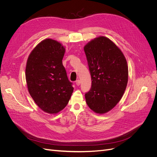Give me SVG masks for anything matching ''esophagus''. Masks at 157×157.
<instances>
[{
    "mask_svg": "<svg viewBox=\"0 0 157 157\" xmlns=\"http://www.w3.org/2000/svg\"><path fill=\"white\" fill-rule=\"evenodd\" d=\"M80 83H81V81H80L79 79H78V80L76 81V85H77V86H79V85H80Z\"/></svg>",
    "mask_w": 157,
    "mask_h": 157,
    "instance_id": "esophagus-1",
    "label": "esophagus"
}]
</instances>
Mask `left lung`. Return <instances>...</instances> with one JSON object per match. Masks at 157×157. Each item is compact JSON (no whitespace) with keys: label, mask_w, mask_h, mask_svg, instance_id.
<instances>
[{"label":"left lung","mask_w":157,"mask_h":157,"mask_svg":"<svg viewBox=\"0 0 157 157\" xmlns=\"http://www.w3.org/2000/svg\"><path fill=\"white\" fill-rule=\"evenodd\" d=\"M92 87L85 94L89 108L97 114L114 108L125 92L128 78V64L121 49L111 40L97 37L85 46Z\"/></svg>","instance_id":"1"}]
</instances>
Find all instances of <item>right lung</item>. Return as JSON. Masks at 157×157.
<instances>
[{"mask_svg": "<svg viewBox=\"0 0 157 157\" xmlns=\"http://www.w3.org/2000/svg\"><path fill=\"white\" fill-rule=\"evenodd\" d=\"M65 47L46 39L30 52L26 64L25 78L29 92L39 108L56 114L68 104L74 88L62 64Z\"/></svg>", "mask_w": 157, "mask_h": 157, "instance_id": "obj_1", "label": "right lung"}]
</instances>
